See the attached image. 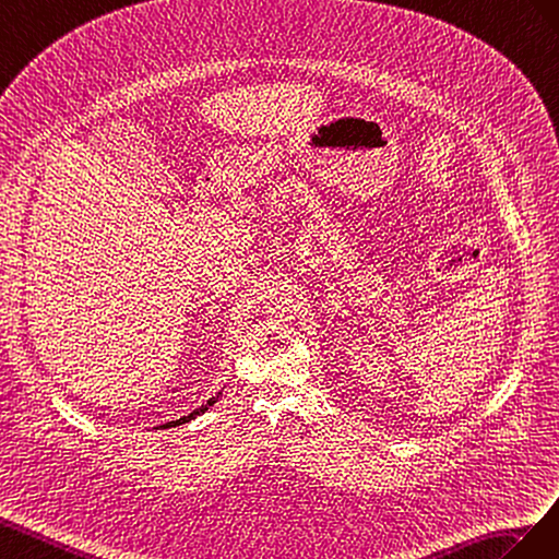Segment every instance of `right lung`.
I'll return each mask as SVG.
<instances>
[{"label": "right lung", "mask_w": 559, "mask_h": 559, "mask_svg": "<svg viewBox=\"0 0 559 559\" xmlns=\"http://www.w3.org/2000/svg\"><path fill=\"white\" fill-rule=\"evenodd\" d=\"M219 395H222V391H217L213 397H211V401L209 403H203L201 407H197L194 412H189L187 414V417H180V419H175V421H168V424H162V426H158V428H170V426H182V424H187V421H191V419H197V417H201V414L205 412V409H211L217 401H219Z\"/></svg>", "instance_id": "right-lung-1"}]
</instances>
